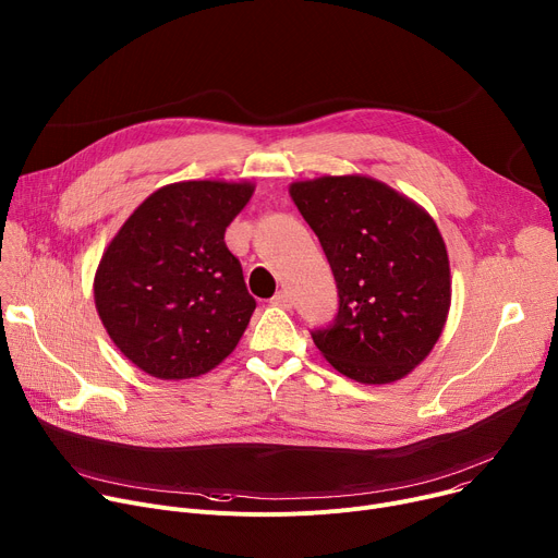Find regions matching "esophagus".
<instances>
[{"label":"esophagus","instance_id":"esophagus-1","mask_svg":"<svg viewBox=\"0 0 558 558\" xmlns=\"http://www.w3.org/2000/svg\"><path fill=\"white\" fill-rule=\"evenodd\" d=\"M270 302L275 304V306H279V308H290L292 306V296H290V292L288 290H279Z\"/></svg>","mask_w":558,"mask_h":558}]
</instances>
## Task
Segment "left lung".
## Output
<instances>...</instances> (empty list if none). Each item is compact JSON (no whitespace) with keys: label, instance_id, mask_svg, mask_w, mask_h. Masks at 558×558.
Here are the masks:
<instances>
[{"label":"left lung","instance_id":"left-lung-1","mask_svg":"<svg viewBox=\"0 0 558 558\" xmlns=\"http://www.w3.org/2000/svg\"><path fill=\"white\" fill-rule=\"evenodd\" d=\"M330 264L339 311L315 347L362 384L409 375L436 347L451 306L449 256L436 221L368 177L290 185Z\"/></svg>","mask_w":558,"mask_h":558}]
</instances>
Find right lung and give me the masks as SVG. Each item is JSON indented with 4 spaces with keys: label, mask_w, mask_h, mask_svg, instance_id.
I'll use <instances>...</instances> for the list:
<instances>
[{
    "label": "right lung",
    "mask_w": 558,
    "mask_h": 558,
    "mask_svg": "<svg viewBox=\"0 0 558 558\" xmlns=\"http://www.w3.org/2000/svg\"><path fill=\"white\" fill-rule=\"evenodd\" d=\"M252 183L183 181L147 196L107 245L98 315L120 353L158 379L198 377L239 344L256 308L226 228Z\"/></svg>",
    "instance_id": "right-lung-1"
}]
</instances>
